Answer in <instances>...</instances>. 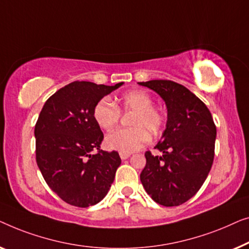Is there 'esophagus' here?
<instances>
[{"instance_id":"esophagus-1","label":"esophagus","mask_w":249,"mask_h":249,"mask_svg":"<svg viewBox=\"0 0 249 249\" xmlns=\"http://www.w3.org/2000/svg\"><path fill=\"white\" fill-rule=\"evenodd\" d=\"M120 157H121L122 160H125V159H127V158H129V157H131V153L120 152Z\"/></svg>"}]
</instances>
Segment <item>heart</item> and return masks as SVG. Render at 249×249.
Listing matches in <instances>:
<instances>
[{
    "label": "heart",
    "instance_id": "b5f03b06",
    "mask_svg": "<svg viewBox=\"0 0 249 249\" xmlns=\"http://www.w3.org/2000/svg\"><path fill=\"white\" fill-rule=\"evenodd\" d=\"M123 110L134 111L131 116V128H121L106 136V145L111 150L131 153L138 151L149 141V133L157 135L162 128L164 118L160 110L153 107V100L143 90H132L116 99V106L104 98L93 108V118L105 131H110L117 125Z\"/></svg>",
    "mask_w": 249,
    "mask_h": 249
}]
</instances>
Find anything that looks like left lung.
I'll list each match as a JSON object with an SVG mask.
<instances>
[{"mask_svg": "<svg viewBox=\"0 0 249 249\" xmlns=\"http://www.w3.org/2000/svg\"><path fill=\"white\" fill-rule=\"evenodd\" d=\"M162 98L167 107L166 129L155 146L162 153L145 152L140 179L153 201L177 206L197 193L214 158L216 127L201 99L169 80L139 82Z\"/></svg>", "mask_w": 249, "mask_h": 249, "instance_id": "1", "label": "left lung"}]
</instances>
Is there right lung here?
Returning <instances> with one entry per match:
<instances>
[{
	"mask_svg": "<svg viewBox=\"0 0 249 249\" xmlns=\"http://www.w3.org/2000/svg\"><path fill=\"white\" fill-rule=\"evenodd\" d=\"M123 85L74 81L48 98L40 111L35 126L37 164L51 190L69 204H97L113 184L122 161L118 152L100 150L104 134L93 108Z\"/></svg>",
	"mask_w": 249,
	"mask_h": 249,
	"instance_id": "add662e5",
	"label": "right lung"
}]
</instances>
